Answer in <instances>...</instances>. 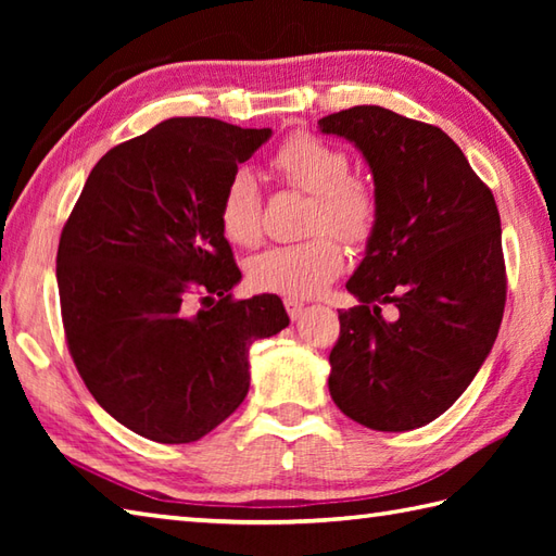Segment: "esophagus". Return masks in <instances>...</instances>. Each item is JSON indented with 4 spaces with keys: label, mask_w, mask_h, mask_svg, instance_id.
I'll return each mask as SVG.
<instances>
[{
    "label": "esophagus",
    "mask_w": 556,
    "mask_h": 556,
    "mask_svg": "<svg viewBox=\"0 0 556 556\" xmlns=\"http://www.w3.org/2000/svg\"><path fill=\"white\" fill-rule=\"evenodd\" d=\"M285 308H287L291 320H296V317L303 313L305 305H303L299 299H285Z\"/></svg>",
    "instance_id": "obj_1"
}]
</instances>
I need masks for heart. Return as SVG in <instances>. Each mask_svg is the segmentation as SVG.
<instances>
[{"label": "heart", "mask_w": 556, "mask_h": 556, "mask_svg": "<svg viewBox=\"0 0 556 556\" xmlns=\"http://www.w3.org/2000/svg\"><path fill=\"white\" fill-rule=\"evenodd\" d=\"M279 179L313 195L308 229L332 231L349 245L368 243L380 224V198L372 184L353 176L341 148L311 134H293L271 155ZM219 229L236 245H255L263 236V193L255 176L239 169L224 184L217 207ZM332 233L275 245L248 263V281L257 291L287 299H311L344 271V248Z\"/></svg>", "instance_id": "heart-1"}]
</instances>
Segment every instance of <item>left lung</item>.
Returning a JSON list of instances; mask_svg holds the SVG:
<instances>
[{
  "label": "left lung",
  "mask_w": 556,
  "mask_h": 556,
  "mask_svg": "<svg viewBox=\"0 0 556 556\" xmlns=\"http://www.w3.org/2000/svg\"><path fill=\"white\" fill-rule=\"evenodd\" d=\"M368 160L380 224L339 313L329 394L365 428L432 422L466 392L506 303L500 210L442 128L361 104L317 122ZM384 304L395 308L384 318Z\"/></svg>",
  "instance_id": "1"
}]
</instances>
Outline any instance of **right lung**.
Here are the masks:
<instances>
[{"mask_svg":"<svg viewBox=\"0 0 556 556\" xmlns=\"http://www.w3.org/2000/svg\"><path fill=\"white\" fill-rule=\"evenodd\" d=\"M269 136L174 116L92 167L62 229L71 358L98 404L152 442L227 420L251 384L248 349L289 325L275 293L233 299L241 269L217 219L224 184Z\"/></svg>","mask_w":556,"mask_h":556,"instance_id":"1","label":"right lung"}]
</instances>
